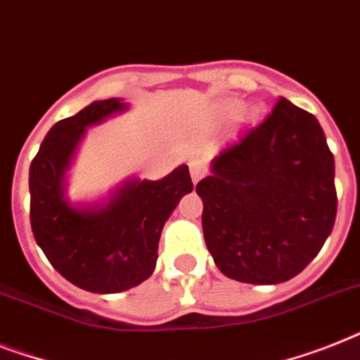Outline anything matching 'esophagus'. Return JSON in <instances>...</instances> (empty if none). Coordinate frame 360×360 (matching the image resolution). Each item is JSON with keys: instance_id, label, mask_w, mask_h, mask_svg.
I'll return each instance as SVG.
<instances>
[{"instance_id": "1", "label": "esophagus", "mask_w": 360, "mask_h": 360, "mask_svg": "<svg viewBox=\"0 0 360 360\" xmlns=\"http://www.w3.org/2000/svg\"><path fill=\"white\" fill-rule=\"evenodd\" d=\"M189 171H191L193 182L197 184L202 176H206L207 167L202 160H191V162H189Z\"/></svg>"}]
</instances>
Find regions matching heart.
Wrapping results in <instances>:
<instances>
[{"mask_svg":"<svg viewBox=\"0 0 360 360\" xmlns=\"http://www.w3.org/2000/svg\"><path fill=\"white\" fill-rule=\"evenodd\" d=\"M228 110H230L231 114H233V112H237V105H231V106H230V108H228Z\"/></svg>","mask_w":360,"mask_h":360,"instance_id":"obj_1","label":"heart"}]
</instances>
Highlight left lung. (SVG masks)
Returning <instances> with one entry per match:
<instances>
[{"instance_id": "left-lung-1", "label": "left lung", "mask_w": 360, "mask_h": 360, "mask_svg": "<svg viewBox=\"0 0 360 360\" xmlns=\"http://www.w3.org/2000/svg\"><path fill=\"white\" fill-rule=\"evenodd\" d=\"M202 230L222 274L276 285L316 257L337 217L335 160L319 120L280 97L197 184Z\"/></svg>"}]
</instances>
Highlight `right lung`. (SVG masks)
I'll list each match as a JSON object with an SVG mask.
<instances>
[{
    "instance_id": "right-lung-1",
    "label": "right lung",
    "mask_w": 360,
    "mask_h": 360,
    "mask_svg": "<svg viewBox=\"0 0 360 360\" xmlns=\"http://www.w3.org/2000/svg\"><path fill=\"white\" fill-rule=\"evenodd\" d=\"M124 108L115 97L95 101L55 123L29 169V215L38 246L68 281L97 294L121 292L153 274L163 224L193 189L182 165L156 182H127L103 207L66 202L62 180L86 127Z\"/></svg>"
}]
</instances>
